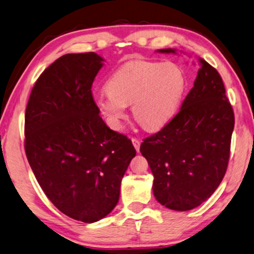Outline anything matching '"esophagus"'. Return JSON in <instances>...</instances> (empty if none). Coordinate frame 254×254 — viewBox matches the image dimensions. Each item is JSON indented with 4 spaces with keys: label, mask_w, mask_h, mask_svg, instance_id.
I'll use <instances>...</instances> for the list:
<instances>
[{
    "label": "esophagus",
    "mask_w": 254,
    "mask_h": 254,
    "mask_svg": "<svg viewBox=\"0 0 254 254\" xmlns=\"http://www.w3.org/2000/svg\"><path fill=\"white\" fill-rule=\"evenodd\" d=\"M132 144H133V146H134V148H136V151L137 152H139V147H140V140L139 139H137V138H132Z\"/></svg>",
    "instance_id": "34e87169"
}]
</instances>
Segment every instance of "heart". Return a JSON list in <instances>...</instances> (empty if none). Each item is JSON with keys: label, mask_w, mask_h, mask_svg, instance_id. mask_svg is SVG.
I'll return each instance as SVG.
<instances>
[{"label": "heart", "mask_w": 254, "mask_h": 254, "mask_svg": "<svg viewBox=\"0 0 254 254\" xmlns=\"http://www.w3.org/2000/svg\"><path fill=\"white\" fill-rule=\"evenodd\" d=\"M185 87V74L177 64L137 60L110 76L108 92L95 97V106L114 130L122 129L130 104L145 129L158 130L175 116Z\"/></svg>", "instance_id": "obj_1"}]
</instances>
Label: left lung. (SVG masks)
Instances as JSON below:
<instances>
[{"mask_svg":"<svg viewBox=\"0 0 254 254\" xmlns=\"http://www.w3.org/2000/svg\"><path fill=\"white\" fill-rule=\"evenodd\" d=\"M198 66L194 87L180 111L140 145L154 177L155 198L178 211L198 207L217 189L228 168L235 127L221 75L202 58Z\"/></svg>","mask_w":254,"mask_h":254,"instance_id":"1","label":"left lung"}]
</instances>
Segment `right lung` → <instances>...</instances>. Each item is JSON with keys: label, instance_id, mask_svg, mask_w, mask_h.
Masks as SVG:
<instances>
[{"label": "right lung", "instance_id": "add662e5", "mask_svg": "<svg viewBox=\"0 0 254 254\" xmlns=\"http://www.w3.org/2000/svg\"><path fill=\"white\" fill-rule=\"evenodd\" d=\"M102 62L94 52L60 57L40 74L25 110L24 147L37 181L63 214L84 223L116 207L136 155L95 106L92 86Z\"/></svg>", "mask_w": 254, "mask_h": 254}]
</instances>
